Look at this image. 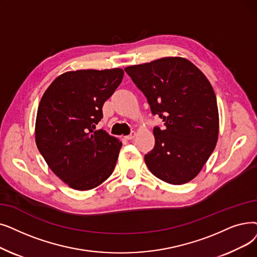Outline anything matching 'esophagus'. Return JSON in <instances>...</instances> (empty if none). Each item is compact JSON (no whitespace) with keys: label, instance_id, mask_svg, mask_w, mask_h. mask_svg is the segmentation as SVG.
Here are the masks:
<instances>
[{"label":"esophagus","instance_id":"esophagus-1","mask_svg":"<svg viewBox=\"0 0 257 257\" xmlns=\"http://www.w3.org/2000/svg\"><path fill=\"white\" fill-rule=\"evenodd\" d=\"M135 137H136V132H131L129 136L125 137V139L128 140V141H130V140H132V139H135Z\"/></svg>","mask_w":257,"mask_h":257}]
</instances>
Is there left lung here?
Masks as SVG:
<instances>
[{"label": "left lung", "mask_w": 257, "mask_h": 257, "mask_svg": "<svg viewBox=\"0 0 257 257\" xmlns=\"http://www.w3.org/2000/svg\"><path fill=\"white\" fill-rule=\"evenodd\" d=\"M125 71L146 96L155 126L154 148L145 162L160 180L182 185L202 170L218 138L216 96L205 74L183 58H163L126 67Z\"/></svg>", "instance_id": "obj_1"}]
</instances>
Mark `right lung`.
<instances>
[{
    "label": "right lung",
    "mask_w": 257,
    "mask_h": 257,
    "mask_svg": "<svg viewBox=\"0 0 257 257\" xmlns=\"http://www.w3.org/2000/svg\"><path fill=\"white\" fill-rule=\"evenodd\" d=\"M124 71L76 70L58 76L38 109L36 143L53 173L75 190H90L112 174L121 142L95 130L103 105Z\"/></svg>",
    "instance_id": "obj_1"
}]
</instances>
